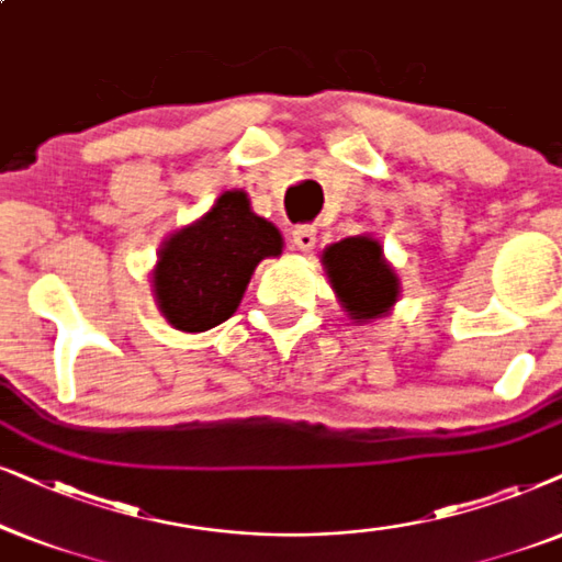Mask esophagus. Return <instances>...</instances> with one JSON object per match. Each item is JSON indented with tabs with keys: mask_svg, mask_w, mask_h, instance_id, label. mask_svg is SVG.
Here are the masks:
<instances>
[{
	"mask_svg": "<svg viewBox=\"0 0 562 562\" xmlns=\"http://www.w3.org/2000/svg\"><path fill=\"white\" fill-rule=\"evenodd\" d=\"M293 244H295V249L311 251L313 246H316V228H313V226H297L293 231Z\"/></svg>",
	"mask_w": 562,
	"mask_h": 562,
	"instance_id": "esophagus-1",
	"label": "esophagus"
}]
</instances>
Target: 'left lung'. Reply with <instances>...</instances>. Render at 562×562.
Here are the masks:
<instances>
[{"label": "left lung", "instance_id": "obj_1", "mask_svg": "<svg viewBox=\"0 0 562 562\" xmlns=\"http://www.w3.org/2000/svg\"><path fill=\"white\" fill-rule=\"evenodd\" d=\"M344 313L357 326L383 318L401 297V280L383 246L368 234L341 238L321 254Z\"/></svg>", "mask_w": 562, "mask_h": 562}]
</instances>
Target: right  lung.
<instances>
[{"instance_id": "add662e5", "label": "right lung", "mask_w": 562, "mask_h": 562, "mask_svg": "<svg viewBox=\"0 0 562 562\" xmlns=\"http://www.w3.org/2000/svg\"><path fill=\"white\" fill-rule=\"evenodd\" d=\"M282 234L251 211L249 194L226 190L203 218L161 244L154 297L169 326L200 334L231 318L261 259L280 257Z\"/></svg>"}]
</instances>
